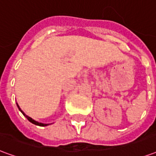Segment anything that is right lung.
Here are the masks:
<instances>
[{"instance_id":"1","label":"right lung","mask_w":156,"mask_h":156,"mask_svg":"<svg viewBox=\"0 0 156 156\" xmlns=\"http://www.w3.org/2000/svg\"><path fill=\"white\" fill-rule=\"evenodd\" d=\"M16 105H17V107H18L19 110H20V111H21L22 113V115H24V116H25V117L27 118V119H28V120L30 121V122H31V123L36 124V125H38V126H48V125H49V124H43V123H39V122H37V121H36V120H34V119H32V118L29 117V116H27V115H26L24 112L22 111V109H21V108L19 107V105H17V103H16Z\"/></svg>"}]
</instances>
